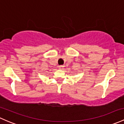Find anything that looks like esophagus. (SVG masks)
Wrapping results in <instances>:
<instances>
[{"instance_id":"1","label":"esophagus","mask_w":124,"mask_h":124,"mask_svg":"<svg viewBox=\"0 0 124 124\" xmlns=\"http://www.w3.org/2000/svg\"><path fill=\"white\" fill-rule=\"evenodd\" d=\"M63 67H64V66H63V65H59V66H58L59 69H60V70H62Z\"/></svg>"}]
</instances>
